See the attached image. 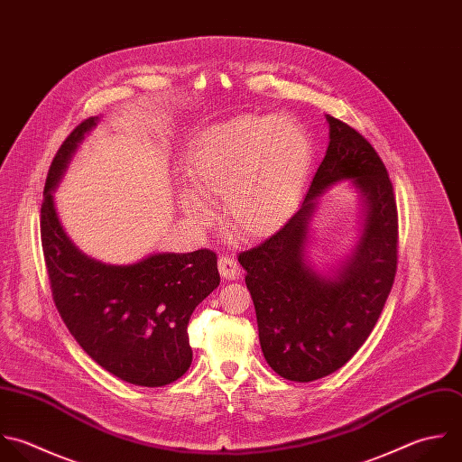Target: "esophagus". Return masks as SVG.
<instances>
[{
	"mask_svg": "<svg viewBox=\"0 0 462 462\" xmlns=\"http://www.w3.org/2000/svg\"><path fill=\"white\" fill-rule=\"evenodd\" d=\"M217 268H219V273H221V277H223L225 281H236V279H239V275H241V266H239L234 259L225 257V255L219 257Z\"/></svg>",
	"mask_w": 462,
	"mask_h": 462,
	"instance_id": "obj_1",
	"label": "esophagus"
}]
</instances>
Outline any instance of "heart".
Here are the masks:
<instances>
[{"label":"heart","mask_w":462,"mask_h":462,"mask_svg":"<svg viewBox=\"0 0 462 462\" xmlns=\"http://www.w3.org/2000/svg\"><path fill=\"white\" fill-rule=\"evenodd\" d=\"M313 167V140L288 115H239L201 131L187 147L185 219L205 228L221 198L226 226L243 239L275 234L297 210Z\"/></svg>","instance_id":"b5f03b06"}]
</instances>
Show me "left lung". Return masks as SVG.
I'll list each match as a JSON object with an SVG mask.
<instances>
[{
    "label": "left lung",
    "instance_id": "1",
    "mask_svg": "<svg viewBox=\"0 0 462 462\" xmlns=\"http://www.w3.org/2000/svg\"><path fill=\"white\" fill-rule=\"evenodd\" d=\"M329 145L300 208L259 246L239 254L263 355L290 382L308 383L344 367L376 326L398 263V208L387 169L353 127L326 115ZM349 180L361 199L356 245L331 269L309 255L319 198Z\"/></svg>",
    "mask_w": 462,
    "mask_h": 462
}]
</instances>
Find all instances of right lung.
Wrapping results in <instances>:
<instances>
[{
    "label": "right lung",
    "instance_id": "right-lung-1",
    "mask_svg": "<svg viewBox=\"0 0 462 462\" xmlns=\"http://www.w3.org/2000/svg\"><path fill=\"white\" fill-rule=\"evenodd\" d=\"M97 122L91 116L69 133L46 176L41 241L51 295L73 338L102 369L133 385L163 387L192 364L187 326L219 286L217 257L210 250L158 252L131 264H106L73 245L53 192Z\"/></svg>",
    "mask_w": 462,
    "mask_h": 462
}]
</instances>
